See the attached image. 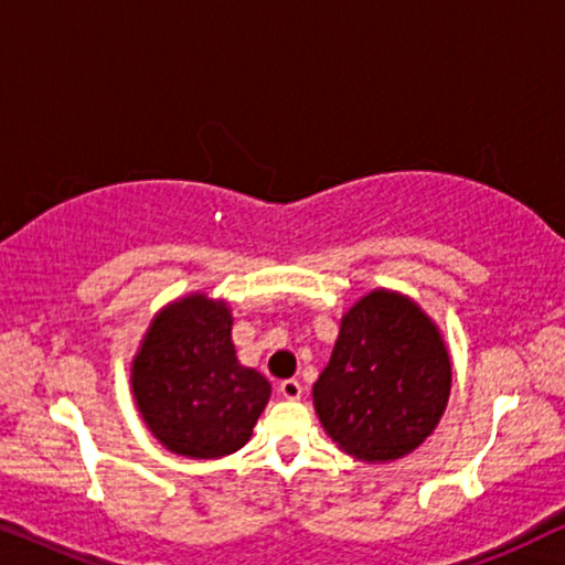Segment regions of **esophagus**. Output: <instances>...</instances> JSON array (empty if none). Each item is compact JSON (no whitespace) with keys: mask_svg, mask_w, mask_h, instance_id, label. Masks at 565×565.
Instances as JSON below:
<instances>
[{"mask_svg":"<svg viewBox=\"0 0 565 565\" xmlns=\"http://www.w3.org/2000/svg\"><path fill=\"white\" fill-rule=\"evenodd\" d=\"M277 391H280V396L288 401H298L300 396H303V388H300L298 381H282L280 385H277Z\"/></svg>","mask_w":565,"mask_h":565,"instance_id":"1","label":"esophagus"}]
</instances>
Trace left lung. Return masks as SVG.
I'll use <instances>...</instances> for the list:
<instances>
[{
	"label": "left lung",
	"mask_w": 565,
	"mask_h": 565,
	"mask_svg": "<svg viewBox=\"0 0 565 565\" xmlns=\"http://www.w3.org/2000/svg\"><path fill=\"white\" fill-rule=\"evenodd\" d=\"M452 365L435 321L412 298L373 290L344 313L316 414L347 455L385 462L416 450L443 419Z\"/></svg>",
	"instance_id": "1"
}]
</instances>
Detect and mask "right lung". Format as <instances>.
Wrapping results in <instances>:
<instances>
[{
    "instance_id": "obj_1",
    "label": "right lung",
    "mask_w": 565,
    "mask_h": 565,
    "mask_svg": "<svg viewBox=\"0 0 565 565\" xmlns=\"http://www.w3.org/2000/svg\"><path fill=\"white\" fill-rule=\"evenodd\" d=\"M223 300L192 292L153 316L130 367L146 427L167 450L211 460L249 443L269 383L238 365Z\"/></svg>"
}]
</instances>
